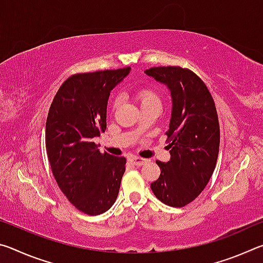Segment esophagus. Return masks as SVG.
<instances>
[{
    "label": "esophagus",
    "mask_w": 263,
    "mask_h": 263,
    "mask_svg": "<svg viewBox=\"0 0 263 263\" xmlns=\"http://www.w3.org/2000/svg\"><path fill=\"white\" fill-rule=\"evenodd\" d=\"M131 162L135 164V166H142V164H145L146 162H147V160L144 158H140V157H133V158H131Z\"/></svg>",
    "instance_id": "1"
}]
</instances>
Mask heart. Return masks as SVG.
<instances>
[{"label":"heart","instance_id":"b5f03b06","mask_svg":"<svg viewBox=\"0 0 263 263\" xmlns=\"http://www.w3.org/2000/svg\"><path fill=\"white\" fill-rule=\"evenodd\" d=\"M136 101L138 102V104L141 106L145 105H149V104H154V103H159L160 104V99L157 92H155L153 89L151 88H141L139 90L136 91ZM119 104V99H115L111 103V108L115 110L117 108Z\"/></svg>","mask_w":263,"mask_h":263}]
</instances>
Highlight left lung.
Listing matches in <instances>:
<instances>
[{"instance_id":"1","label":"left lung","mask_w":263,"mask_h":263,"mask_svg":"<svg viewBox=\"0 0 263 263\" xmlns=\"http://www.w3.org/2000/svg\"><path fill=\"white\" fill-rule=\"evenodd\" d=\"M145 73L167 84L173 99L166 132L171 160L157 161L161 173L151 189L167 205L185 206L204 190L216 168L220 130L215 101L203 80L188 68L160 66Z\"/></svg>"}]
</instances>
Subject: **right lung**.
Wrapping results in <instances>:
<instances>
[{"mask_svg": "<svg viewBox=\"0 0 263 263\" xmlns=\"http://www.w3.org/2000/svg\"><path fill=\"white\" fill-rule=\"evenodd\" d=\"M130 67L73 74L61 84L48 110L45 144L60 190L83 213L96 216L112 206L126 159L101 153L92 138L106 128L111 89Z\"/></svg>", "mask_w": 263, "mask_h": 263, "instance_id": "1", "label": "right lung"}]
</instances>
